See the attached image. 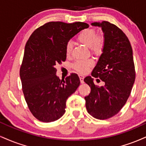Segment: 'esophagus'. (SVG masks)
Listing matches in <instances>:
<instances>
[{
    "instance_id": "1",
    "label": "esophagus",
    "mask_w": 146,
    "mask_h": 146,
    "mask_svg": "<svg viewBox=\"0 0 146 146\" xmlns=\"http://www.w3.org/2000/svg\"><path fill=\"white\" fill-rule=\"evenodd\" d=\"M79 78H80V82L82 84L84 83V76H83V75H79Z\"/></svg>"
}]
</instances>
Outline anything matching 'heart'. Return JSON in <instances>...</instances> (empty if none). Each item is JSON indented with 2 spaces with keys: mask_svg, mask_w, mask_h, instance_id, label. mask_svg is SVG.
<instances>
[{
  "mask_svg": "<svg viewBox=\"0 0 146 146\" xmlns=\"http://www.w3.org/2000/svg\"><path fill=\"white\" fill-rule=\"evenodd\" d=\"M77 40L90 47L91 53L94 55H100L103 52L105 45V38L103 35H97L93 29H86L82 31L78 35ZM72 50V43L67 42L65 45V53L66 56L70 55ZM94 60L92 59L79 60L72 64L76 71L80 73H85L94 65Z\"/></svg>",
  "mask_w": 146,
  "mask_h": 146,
  "instance_id": "b5f03b06",
  "label": "heart"
}]
</instances>
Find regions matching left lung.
<instances>
[{
  "label": "left lung",
  "mask_w": 146,
  "mask_h": 146,
  "mask_svg": "<svg viewBox=\"0 0 146 146\" xmlns=\"http://www.w3.org/2000/svg\"><path fill=\"white\" fill-rule=\"evenodd\" d=\"M92 25L101 27L105 38V48L92 76L100 78L105 86H96L91 76L84 78L91 89L85 96L86 107L92 117L107 120L120 111L131 92L135 80L133 50L126 35L115 24L103 21Z\"/></svg>",
  "instance_id": "8db88e82"
}]
</instances>
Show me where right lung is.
<instances>
[{
  "label": "right lung",
  "instance_id": "add662e5",
  "mask_svg": "<svg viewBox=\"0 0 146 146\" xmlns=\"http://www.w3.org/2000/svg\"><path fill=\"white\" fill-rule=\"evenodd\" d=\"M88 27L80 22H50L35 30L26 42L20 75L26 103L38 120L54 122L65 113L66 99L80 80L76 73L60 80L55 65L65 61L70 38Z\"/></svg>",
  "mask_w": 146,
  "mask_h": 146
}]
</instances>
